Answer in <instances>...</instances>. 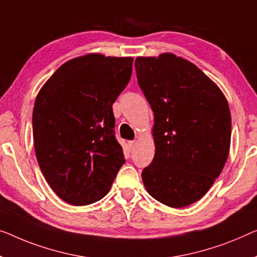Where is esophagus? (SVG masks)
<instances>
[{"mask_svg":"<svg viewBox=\"0 0 257 257\" xmlns=\"http://www.w3.org/2000/svg\"><path fill=\"white\" fill-rule=\"evenodd\" d=\"M136 141H128V145H129V149L130 150H133V149H135L136 147Z\"/></svg>","mask_w":257,"mask_h":257,"instance_id":"34e87169","label":"esophagus"}]
</instances>
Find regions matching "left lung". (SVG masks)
Wrapping results in <instances>:
<instances>
[{
	"label": "left lung",
	"instance_id": "8db88e82",
	"mask_svg": "<svg viewBox=\"0 0 257 257\" xmlns=\"http://www.w3.org/2000/svg\"><path fill=\"white\" fill-rule=\"evenodd\" d=\"M139 85L155 114L156 153L142 172L151 196L183 208L204 196L223 171L231 145V112L214 82L172 53L139 56Z\"/></svg>",
	"mask_w": 257,
	"mask_h": 257
}]
</instances>
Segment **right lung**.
I'll return each mask as SVG.
<instances>
[{
  "instance_id": "right-lung-1",
  "label": "right lung",
  "mask_w": 257,
  "mask_h": 257,
  "mask_svg": "<svg viewBox=\"0 0 257 257\" xmlns=\"http://www.w3.org/2000/svg\"><path fill=\"white\" fill-rule=\"evenodd\" d=\"M133 60L95 53L75 57L37 95L32 124L38 164L69 204L101 200L125 162L114 136L112 106L127 86Z\"/></svg>"
}]
</instances>
